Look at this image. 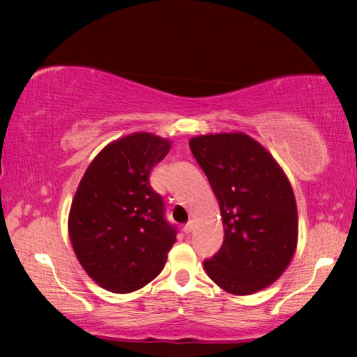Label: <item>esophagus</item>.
I'll return each instance as SVG.
<instances>
[{"instance_id":"esophagus-1","label":"esophagus","mask_w":357,"mask_h":357,"mask_svg":"<svg viewBox=\"0 0 357 357\" xmlns=\"http://www.w3.org/2000/svg\"><path fill=\"white\" fill-rule=\"evenodd\" d=\"M192 231H193V222L190 221V222H187V224H185V226H183V232H185V234H190Z\"/></svg>"}]
</instances>
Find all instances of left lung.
I'll return each instance as SVG.
<instances>
[{
    "mask_svg": "<svg viewBox=\"0 0 357 357\" xmlns=\"http://www.w3.org/2000/svg\"><path fill=\"white\" fill-rule=\"evenodd\" d=\"M190 149L216 195L224 242L204 260L224 291L247 296L275 282L297 245V206L286 174L243 133L195 136Z\"/></svg>",
    "mask_w": 357,
    "mask_h": 357,
    "instance_id": "1",
    "label": "left lung"
}]
</instances>
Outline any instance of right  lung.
<instances>
[{
	"instance_id": "1",
	"label": "right lung",
	"mask_w": 357,
	"mask_h": 357,
	"mask_svg": "<svg viewBox=\"0 0 357 357\" xmlns=\"http://www.w3.org/2000/svg\"><path fill=\"white\" fill-rule=\"evenodd\" d=\"M170 149L153 133L105 146L87 167L71 203L68 231L75 253L97 284L126 294L162 271L177 238L149 174Z\"/></svg>"
}]
</instances>
